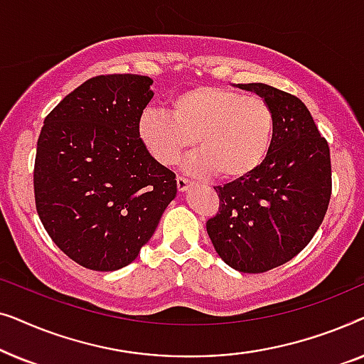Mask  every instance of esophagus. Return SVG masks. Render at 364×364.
<instances>
[{
    "mask_svg": "<svg viewBox=\"0 0 364 364\" xmlns=\"http://www.w3.org/2000/svg\"><path fill=\"white\" fill-rule=\"evenodd\" d=\"M192 186V182L188 181V178H186V177H177V188L181 192H186V191H188V187Z\"/></svg>",
    "mask_w": 364,
    "mask_h": 364,
    "instance_id": "1",
    "label": "esophagus"
}]
</instances>
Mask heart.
Listing matches in <instances>:
<instances>
[{"label": "heart", "mask_w": 364, "mask_h": 364, "mask_svg": "<svg viewBox=\"0 0 364 364\" xmlns=\"http://www.w3.org/2000/svg\"><path fill=\"white\" fill-rule=\"evenodd\" d=\"M273 131L275 117L265 99L220 86L186 89L171 97L168 114L151 109L139 119V137L154 161L173 166L197 139L200 156L188 161V168L213 171L222 181H237L260 167Z\"/></svg>", "instance_id": "heart-1"}]
</instances>
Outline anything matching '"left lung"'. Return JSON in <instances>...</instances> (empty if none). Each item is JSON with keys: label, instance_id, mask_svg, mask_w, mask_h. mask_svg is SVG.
Instances as JSON below:
<instances>
[{"label": "left lung", "instance_id": "obj_1", "mask_svg": "<svg viewBox=\"0 0 364 364\" xmlns=\"http://www.w3.org/2000/svg\"><path fill=\"white\" fill-rule=\"evenodd\" d=\"M270 104L272 147L247 177L215 187L207 233L228 267L263 273L290 262L320 228L331 197L330 147L305 104L262 82L238 84Z\"/></svg>", "mask_w": 364, "mask_h": 364}]
</instances>
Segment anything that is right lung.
<instances>
[{
  "instance_id": "obj_1",
  "label": "right lung",
  "mask_w": 364,
  "mask_h": 364,
  "mask_svg": "<svg viewBox=\"0 0 364 364\" xmlns=\"http://www.w3.org/2000/svg\"><path fill=\"white\" fill-rule=\"evenodd\" d=\"M152 79H87L44 119L34 161L36 210L79 265L114 272L134 262L177 196L176 173L154 161L139 119Z\"/></svg>"
}]
</instances>
